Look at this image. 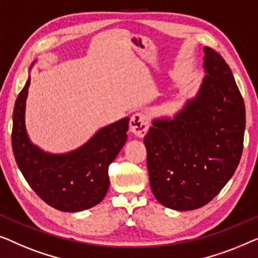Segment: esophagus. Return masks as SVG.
I'll use <instances>...</instances> for the list:
<instances>
[{
    "instance_id": "obj_1",
    "label": "esophagus",
    "mask_w": 258,
    "mask_h": 258,
    "mask_svg": "<svg viewBox=\"0 0 258 258\" xmlns=\"http://www.w3.org/2000/svg\"><path fill=\"white\" fill-rule=\"evenodd\" d=\"M150 127V119L143 112H137L131 117L130 130L134 136L143 138Z\"/></svg>"
}]
</instances>
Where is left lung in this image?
Instances as JSON below:
<instances>
[{"label":"left lung","instance_id":"left-lung-1","mask_svg":"<svg viewBox=\"0 0 258 258\" xmlns=\"http://www.w3.org/2000/svg\"><path fill=\"white\" fill-rule=\"evenodd\" d=\"M206 76L193 99L173 119H154L144 138L151 189L175 210L210 202L236 170L243 150L245 107L226 60L206 46Z\"/></svg>","mask_w":258,"mask_h":258}]
</instances>
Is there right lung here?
I'll use <instances>...</instances> for the list:
<instances>
[{
  "mask_svg": "<svg viewBox=\"0 0 258 258\" xmlns=\"http://www.w3.org/2000/svg\"><path fill=\"white\" fill-rule=\"evenodd\" d=\"M29 86L30 76L15 101L12 133L14 155L24 179L43 201L61 212L94 207L107 193L108 166L126 143L130 118L100 128L77 150L48 153L31 143L25 130Z\"/></svg>",
  "mask_w": 258,
  "mask_h": 258,
  "instance_id": "obj_1",
  "label": "right lung"
}]
</instances>
